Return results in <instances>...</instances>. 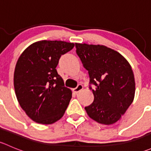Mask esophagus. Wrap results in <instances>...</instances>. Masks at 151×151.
Here are the masks:
<instances>
[{"instance_id": "1", "label": "esophagus", "mask_w": 151, "mask_h": 151, "mask_svg": "<svg viewBox=\"0 0 151 151\" xmlns=\"http://www.w3.org/2000/svg\"><path fill=\"white\" fill-rule=\"evenodd\" d=\"M83 89V85L80 84V85H77V88H75L73 89V92H74V93H78L80 92V91H81Z\"/></svg>"}]
</instances>
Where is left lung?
<instances>
[{"instance_id": "obj_1", "label": "left lung", "mask_w": 151, "mask_h": 151, "mask_svg": "<svg viewBox=\"0 0 151 151\" xmlns=\"http://www.w3.org/2000/svg\"><path fill=\"white\" fill-rule=\"evenodd\" d=\"M77 54L88 71L94 101L85 106L88 116L101 124L117 122L133 101L135 81L126 59L104 45L75 44Z\"/></svg>"}]
</instances>
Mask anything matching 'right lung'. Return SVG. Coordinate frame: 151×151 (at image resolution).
Returning a JSON list of instances; mask_svg holds the SVG:
<instances>
[{
	"instance_id": "right-lung-1",
	"label": "right lung",
	"mask_w": 151,
	"mask_h": 151,
	"mask_svg": "<svg viewBox=\"0 0 151 151\" xmlns=\"http://www.w3.org/2000/svg\"><path fill=\"white\" fill-rule=\"evenodd\" d=\"M74 47L63 41H39L21 54L14 74V86L19 105L35 122L52 124L64 115L71 91L64 86L56 67L62 55Z\"/></svg>"
}]
</instances>
